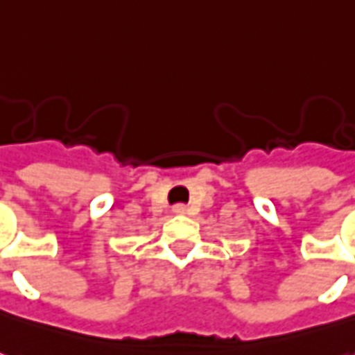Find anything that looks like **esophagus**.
<instances>
[{
    "label": "esophagus",
    "mask_w": 355,
    "mask_h": 355,
    "mask_svg": "<svg viewBox=\"0 0 355 355\" xmlns=\"http://www.w3.org/2000/svg\"><path fill=\"white\" fill-rule=\"evenodd\" d=\"M173 213H175V215H188V205H184V203H178V205L173 207Z\"/></svg>",
    "instance_id": "1"
}]
</instances>
